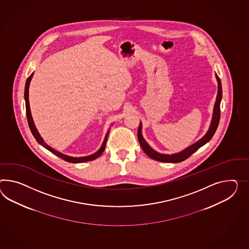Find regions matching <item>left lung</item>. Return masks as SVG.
<instances>
[{
  "instance_id": "1",
  "label": "left lung",
  "mask_w": 249,
  "mask_h": 249,
  "mask_svg": "<svg viewBox=\"0 0 249 249\" xmlns=\"http://www.w3.org/2000/svg\"><path fill=\"white\" fill-rule=\"evenodd\" d=\"M216 77L217 80V96L215 103V107H214V112H213V117H212V121H211V126L209 131L207 132V134L204 136L196 142L195 143H193L188 148H186L182 152L180 153H175V154H162V153H157L155 152L153 149L149 146V144L147 143L145 140L143 139L142 135V124L140 123V125L138 128V132H137V136H138V140L140 142L141 147L143 150V152L146 153L147 155L152 158V159L158 160V161H162V162H180L184 160L188 159L192 153H195L197 150H198L201 146H203L206 144L209 141H211L212 136L215 134L217 126H218V123L220 119V101L222 98V87H221V81L219 79V77L216 74Z\"/></svg>"
}]
</instances>
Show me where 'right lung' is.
I'll return each instance as SVG.
<instances>
[{
    "instance_id": "obj_1",
    "label": "right lung",
    "mask_w": 249,
    "mask_h": 249,
    "mask_svg": "<svg viewBox=\"0 0 249 249\" xmlns=\"http://www.w3.org/2000/svg\"><path fill=\"white\" fill-rule=\"evenodd\" d=\"M32 76H33V73H32V75L30 76V77L27 78V80H26V85H25V91H24V98H25V105H26V115H27V120H28V124H29V126H30V129H31V131H32V134H33V136L35 137V139L36 141L38 142L39 144H41L42 146L46 148L47 150H49L50 152H51L52 153H54L55 155H57V157H59V158H61L62 160H64L66 161H68V162H71V163H78V162H85V161H89V160H93L96 159V158H98L101 154H102L103 152H104V150H105V147H106V143H107V137H108L109 131L107 132V134L106 135V138H105V140L103 142L102 146L101 148L96 152V153H94V154H92V155H89V156H86V157H71V156H68V155H65V154H62V153H58L57 151L56 150H54V149H52L51 147L49 146L46 142H45L43 139L41 138V136L39 135L38 134V130L36 129L35 127V124H34V123H33V120H32V114H31V109H30V104H29V87H30V82H31V80H32Z\"/></svg>"
}]
</instances>
